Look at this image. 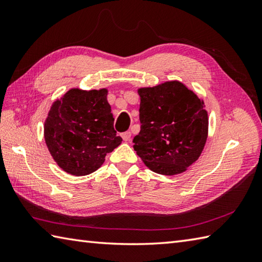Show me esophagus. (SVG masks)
Instances as JSON below:
<instances>
[{"label": "esophagus", "instance_id": "esophagus-1", "mask_svg": "<svg viewBox=\"0 0 262 262\" xmlns=\"http://www.w3.org/2000/svg\"><path fill=\"white\" fill-rule=\"evenodd\" d=\"M121 137H122V140H124L125 142H130L132 133H130V132H125V133H122V134H121Z\"/></svg>", "mask_w": 262, "mask_h": 262}]
</instances>
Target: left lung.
<instances>
[{"label": "left lung", "mask_w": 262, "mask_h": 262, "mask_svg": "<svg viewBox=\"0 0 262 262\" xmlns=\"http://www.w3.org/2000/svg\"><path fill=\"white\" fill-rule=\"evenodd\" d=\"M141 132L134 149L160 174L186 171L202 154L208 134L204 101L179 81L138 89Z\"/></svg>", "instance_id": "left-lung-1"}]
</instances>
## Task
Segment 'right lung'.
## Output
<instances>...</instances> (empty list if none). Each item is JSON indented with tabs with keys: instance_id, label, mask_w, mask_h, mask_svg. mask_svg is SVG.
Masks as SVG:
<instances>
[{
	"instance_id": "obj_1",
	"label": "right lung",
	"mask_w": 262,
	"mask_h": 262,
	"mask_svg": "<svg viewBox=\"0 0 262 262\" xmlns=\"http://www.w3.org/2000/svg\"><path fill=\"white\" fill-rule=\"evenodd\" d=\"M108 90L72 89L52 105L45 121V141L59 168L73 176L98 170L122 138L114 129Z\"/></svg>"
}]
</instances>
